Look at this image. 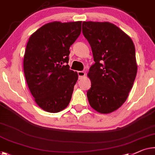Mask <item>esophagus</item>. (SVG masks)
<instances>
[{
  "label": "esophagus",
  "mask_w": 155,
  "mask_h": 155,
  "mask_svg": "<svg viewBox=\"0 0 155 155\" xmlns=\"http://www.w3.org/2000/svg\"><path fill=\"white\" fill-rule=\"evenodd\" d=\"M78 76H79V79H82L83 78H84L85 73L84 71H78Z\"/></svg>",
  "instance_id": "1"
}]
</instances>
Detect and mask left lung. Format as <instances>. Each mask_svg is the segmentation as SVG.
Wrapping results in <instances>:
<instances>
[{
  "label": "left lung",
  "mask_w": 155,
  "mask_h": 155,
  "mask_svg": "<svg viewBox=\"0 0 155 155\" xmlns=\"http://www.w3.org/2000/svg\"><path fill=\"white\" fill-rule=\"evenodd\" d=\"M82 33L95 64L87 75L89 105L102 114L115 111L126 101L137 73L135 46L131 38L110 22L83 21Z\"/></svg>",
  "instance_id": "8db88e82"
}]
</instances>
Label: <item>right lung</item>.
Returning <instances> with one entry per match:
<instances>
[{
	"label": "right lung",
	"instance_id": "obj_1",
	"mask_svg": "<svg viewBox=\"0 0 155 155\" xmlns=\"http://www.w3.org/2000/svg\"><path fill=\"white\" fill-rule=\"evenodd\" d=\"M82 21H52L29 38L24 56V72L37 105L49 113L68 106L77 82V72L68 64L69 48L81 33Z\"/></svg>",
	"mask_w": 155,
	"mask_h": 155
}]
</instances>
